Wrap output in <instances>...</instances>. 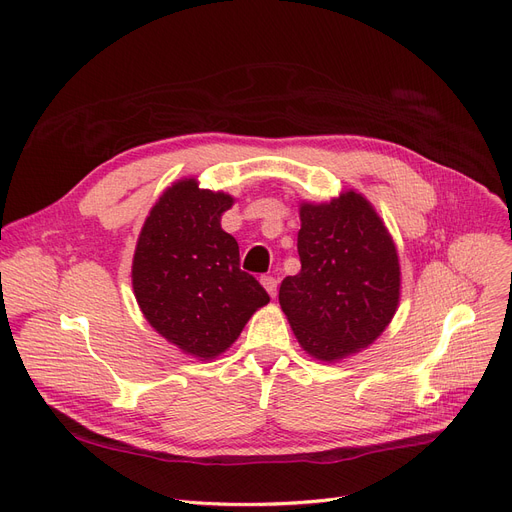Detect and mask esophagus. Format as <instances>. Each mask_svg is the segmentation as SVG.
<instances>
[{"instance_id": "esophagus-1", "label": "esophagus", "mask_w": 512, "mask_h": 512, "mask_svg": "<svg viewBox=\"0 0 512 512\" xmlns=\"http://www.w3.org/2000/svg\"><path fill=\"white\" fill-rule=\"evenodd\" d=\"M261 284L267 292H270V297H276V294H278V280L274 276H263Z\"/></svg>"}]
</instances>
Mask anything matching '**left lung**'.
I'll return each instance as SVG.
<instances>
[{
  "label": "left lung",
  "mask_w": 512,
  "mask_h": 512,
  "mask_svg": "<svg viewBox=\"0 0 512 512\" xmlns=\"http://www.w3.org/2000/svg\"><path fill=\"white\" fill-rule=\"evenodd\" d=\"M301 272L280 286V307L305 351L319 361L359 353L392 321L400 299L394 240L355 191L301 203Z\"/></svg>",
  "instance_id": "obj_1"
}]
</instances>
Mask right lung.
Returning <instances> with one entry per match:
<instances>
[{"instance_id": "add662e5", "label": "right lung", "mask_w": 512, "mask_h": 512, "mask_svg": "<svg viewBox=\"0 0 512 512\" xmlns=\"http://www.w3.org/2000/svg\"><path fill=\"white\" fill-rule=\"evenodd\" d=\"M234 199L182 178L151 207L132 259L134 297L151 328L201 361L240 336L270 294L240 270L238 242L222 230Z\"/></svg>"}]
</instances>
